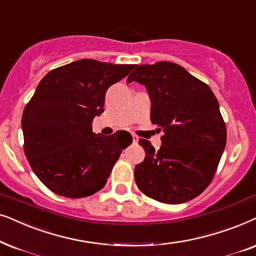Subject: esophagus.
Listing matches in <instances>:
<instances>
[{
  "label": "esophagus",
  "instance_id": "esophagus-1",
  "mask_svg": "<svg viewBox=\"0 0 256 256\" xmlns=\"http://www.w3.org/2000/svg\"><path fill=\"white\" fill-rule=\"evenodd\" d=\"M132 142H134V144H138V136L132 134Z\"/></svg>",
  "mask_w": 256,
  "mask_h": 256
}]
</instances>
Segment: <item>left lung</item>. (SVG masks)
Instances as JSON below:
<instances>
[{"label":"left lung","mask_w":256,"mask_h":256,"mask_svg":"<svg viewBox=\"0 0 256 256\" xmlns=\"http://www.w3.org/2000/svg\"><path fill=\"white\" fill-rule=\"evenodd\" d=\"M147 88L150 121L164 132L158 152L144 138L146 158L135 167V182L148 198L184 204L200 195L213 180L226 147L227 129L214 92L176 63L140 64L127 84Z\"/></svg>","instance_id":"1"}]
</instances>
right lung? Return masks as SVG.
Wrapping results in <instances>:
<instances>
[{
	"instance_id": "right-lung-1",
	"label": "right lung",
	"mask_w": 256,
	"mask_h": 256,
	"mask_svg": "<svg viewBox=\"0 0 256 256\" xmlns=\"http://www.w3.org/2000/svg\"><path fill=\"white\" fill-rule=\"evenodd\" d=\"M135 64L84 58L43 78L22 115L24 154L46 187L61 196H90L107 184L122 144L118 134L92 132L104 112L106 92Z\"/></svg>"
}]
</instances>
